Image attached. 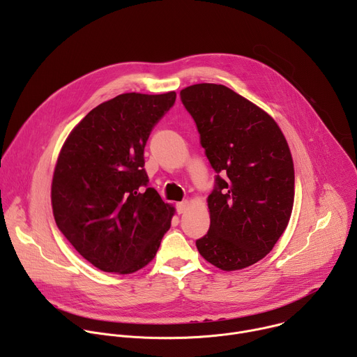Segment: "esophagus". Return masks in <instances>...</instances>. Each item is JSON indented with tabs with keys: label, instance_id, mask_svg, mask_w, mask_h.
<instances>
[{
	"label": "esophagus",
	"instance_id": "obj_1",
	"mask_svg": "<svg viewBox=\"0 0 357 357\" xmlns=\"http://www.w3.org/2000/svg\"><path fill=\"white\" fill-rule=\"evenodd\" d=\"M188 206H189V202H188V200L179 202L178 205H176V211H178V213H179V215L185 213V212H186V209H188Z\"/></svg>",
	"mask_w": 357,
	"mask_h": 357
}]
</instances>
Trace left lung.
I'll return each mask as SVG.
<instances>
[{
  "mask_svg": "<svg viewBox=\"0 0 357 357\" xmlns=\"http://www.w3.org/2000/svg\"><path fill=\"white\" fill-rule=\"evenodd\" d=\"M200 144L218 174L208 196L211 227L200 256L225 271L256 264L273 250L294 206V162L274 119L223 84L181 90Z\"/></svg>",
  "mask_w": 357,
  "mask_h": 357,
  "instance_id": "obj_1",
  "label": "left lung"
}]
</instances>
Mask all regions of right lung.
<instances>
[{
    "mask_svg": "<svg viewBox=\"0 0 357 357\" xmlns=\"http://www.w3.org/2000/svg\"><path fill=\"white\" fill-rule=\"evenodd\" d=\"M175 98V91L120 94L94 107L61 149L50 192L55 222L101 271L141 270L171 227L175 209L148 188L144 148Z\"/></svg>",
    "mask_w": 357,
    "mask_h": 357,
    "instance_id": "right-lung-1",
    "label": "right lung"
}]
</instances>
